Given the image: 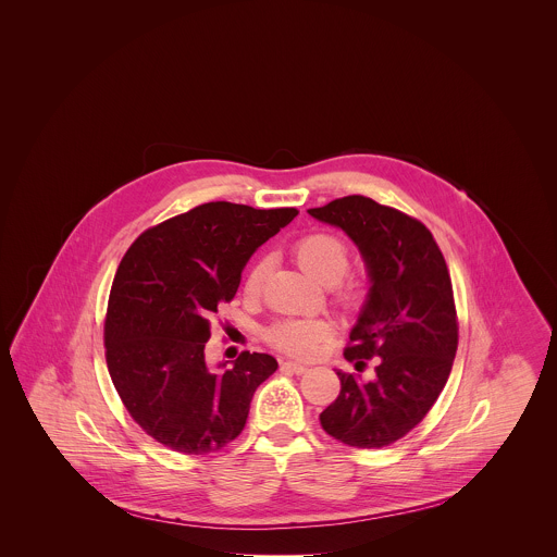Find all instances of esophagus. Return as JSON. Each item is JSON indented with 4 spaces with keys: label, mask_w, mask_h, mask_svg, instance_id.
Masks as SVG:
<instances>
[{
    "label": "esophagus",
    "mask_w": 557,
    "mask_h": 557,
    "mask_svg": "<svg viewBox=\"0 0 557 557\" xmlns=\"http://www.w3.org/2000/svg\"><path fill=\"white\" fill-rule=\"evenodd\" d=\"M282 368H284V370L292 371V373H298V375L309 370L307 366H302V363H296V361H284V363H282Z\"/></svg>",
    "instance_id": "1"
}]
</instances>
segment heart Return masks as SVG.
<instances>
[{
    "label": "heart",
    "mask_w": 557,
    "mask_h": 557,
    "mask_svg": "<svg viewBox=\"0 0 557 557\" xmlns=\"http://www.w3.org/2000/svg\"><path fill=\"white\" fill-rule=\"evenodd\" d=\"M294 257L311 277L321 284H336V296L346 305L357 302L363 296V284L359 280L341 282L348 267V246L345 239L332 232H311L294 244ZM267 280V261L261 259L250 267L244 280V294L259 296ZM332 325L323 319H284L277 321L269 332L267 341L282 352L294 357H311L318 352L319 345L327 341Z\"/></svg>",
    "instance_id": "heart-1"
}]
</instances>
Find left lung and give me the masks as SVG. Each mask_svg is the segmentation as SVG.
<instances>
[{"label": "left lung", "mask_w": 557, "mask_h": 557, "mask_svg": "<svg viewBox=\"0 0 557 557\" xmlns=\"http://www.w3.org/2000/svg\"><path fill=\"white\" fill-rule=\"evenodd\" d=\"M309 214L341 227L366 261L370 294L345 359L361 371L377 357L368 382L336 371L341 395L319 422L348 447H388L424 420L449 380L459 341L449 269L422 221L366 196Z\"/></svg>", "instance_id": "8db88e82"}]
</instances>
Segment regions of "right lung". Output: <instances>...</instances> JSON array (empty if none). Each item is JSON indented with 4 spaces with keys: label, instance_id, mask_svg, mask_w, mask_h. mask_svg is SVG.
I'll use <instances>...</instances> for the list:
<instances>
[{
    "label": "right lung",
    "instance_id": "add662e5",
    "mask_svg": "<svg viewBox=\"0 0 557 557\" xmlns=\"http://www.w3.org/2000/svg\"><path fill=\"white\" fill-rule=\"evenodd\" d=\"M296 214L207 202L146 230L125 252L108 298L107 366L135 424L160 445L207 455L244 430L277 361L244 350L234 368L211 370L205 346L252 252Z\"/></svg>",
    "mask_w": 557,
    "mask_h": 557
}]
</instances>
